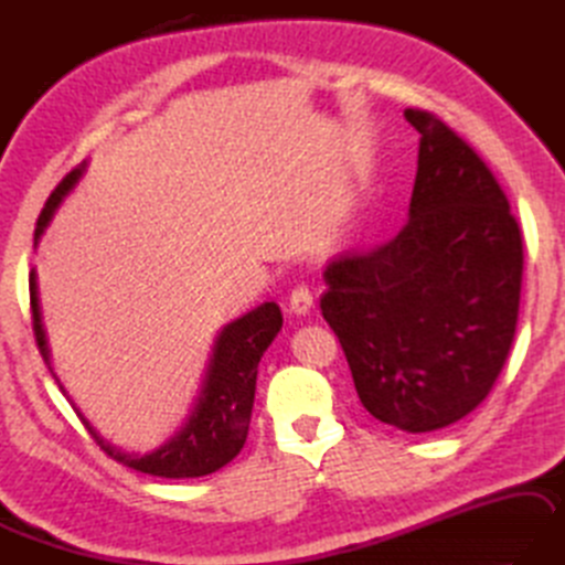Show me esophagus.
I'll list each match as a JSON object with an SVG mask.
<instances>
[{"instance_id": "1", "label": "esophagus", "mask_w": 565, "mask_h": 565, "mask_svg": "<svg viewBox=\"0 0 565 565\" xmlns=\"http://www.w3.org/2000/svg\"><path fill=\"white\" fill-rule=\"evenodd\" d=\"M313 309V294L306 286H296L289 299V311L296 316H306Z\"/></svg>"}]
</instances>
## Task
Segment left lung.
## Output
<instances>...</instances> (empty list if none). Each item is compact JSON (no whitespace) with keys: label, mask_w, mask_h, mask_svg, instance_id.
I'll list each match as a JSON object with an SVG mask.
<instances>
[{"label":"left lung","mask_w":565,"mask_h":565,"mask_svg":"<svg viewBox=\"0 0 565 565\" xmlns=\"http://www.w3.org/2000/svg\"><path fill=\"white\" fill-rule=\"evenodd\" d=\"M405 227L326 266L321 311L363 407L405 433H435L489 395L516 333L524 247L507 194L475 150L427 110Z\"/></svg>","instance_id":"left-lung-1"}]
</instances>
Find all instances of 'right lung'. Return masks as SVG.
I'll return each mask as SVG.
<instances>
[{"label":"right lung","instance_id":"add662e5","mask_svg":"<svg viewBox=\"0 0 565 565\" xmlns=\"http://www.w3.org/2000/svg\"><path fill=\"white\" fill-rule=\"evenodd\" d=\"M86 162L74 172H68L64 182L51 192L46 200V207L41 210L36 232H34V247H39L41 234L54 220L61 202L68 198V192L76 188L78 180L84 178ZM29 294H32V318H34V335L41 358L51 367V351L44 331V321H41V303H39V286H36V271L29 274ZM281 309L274 301H264L256 309L247 311L239 318H234L227 326H222L217 335H214L212 353L204 365L202 383L198 387V397L190 407V415L184 423L172 433L166 443L150 449L146 455L128 452L118 445L108 443V439L98 433V429L88 423L86 415L74 405V399L61 385V393L74 405L76 415L84 419V425L96 443L100 445L106 455H110L120 465H126L142 475L166 477V479H194L212 475V471L222 469L224 465L242 452L244 443L249 435V419L254 407V393H256V373H259V361L271 345L276 333L281 331Z\"/></svg>","mask_w":565,"mask_h":565}]
</instances>
